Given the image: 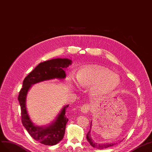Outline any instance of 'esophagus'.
<instances>
[{"label":"esophagus","instance_id":"obj_1","mask_svg":"<svg viewBox=\"0 0 152 152\" xmlns=\"http://www.w3.org/2000/svg\"><path fill=\"white\" fill-rule=\"evenodd\" d=\"M90 110V106L88 104H84L81 106L80 111L82 113L85 114Z\"/></svg>","mask_w":152,"mask_h":152}]
</instances>
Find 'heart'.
Wrapping results in <instances>:
<instances>
[{
    "label": "heart",
    "instance_id": "1",
    "mask_svg": "<svg viewBox=\"0 0 152 152\" xmlns=\"http://www.w3.org/2000/svg\"><path fill=\"white\" fill-rule=\"evenodd\" d=\"M76 83L83 88H92L91 94L94 97L111 93L120 84V77L111 71L101 66H90L80 69L76 75ZM67 84L75 87L74 81L69 78Z\"/></svg>",
    "mask_w": 152,
    "mask_h": 152
}]
</instances>
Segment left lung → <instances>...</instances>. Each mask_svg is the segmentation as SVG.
<instances>
[{"label": "left lung", "instance_id": "8db88e82", "mask_svg": "<svg viewBox=\"0 0 152 152\" xmlns=\"http://www.w3.org/2000/svg\"><path fill=\"white\" fill-rule=\"evenodd\" d=\"M92 122H91L90 123V131L89 132L86 134V139H87V141L90 142V145L93 146L94 148H95L97 149H104L109 148L110 146H113L116 143H105V144H99L97 143L96 142H95L93 139L92 137V136H91V129H92Z\"/></svg>", "mask_w": 152, "mask_h": 152}]
</instances>
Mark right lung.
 Here are the masks:
<instances>
[{
    "label": "right lung",
    "instance_id": "add662e5",
    "mask_svg": "<svg viewBox=\"0 0 152 152\" xmlns=\"http://www.w3.org/2000/svg\"><path fill=\"white\" fill-rule=\"evenodd\" d=\"M71 64L72 60L66 58L47 60L37 65L23 81V87L20 90L18 98L21 107V122L31 137L41 144L53 146L62 140L68 122L66 110L69 105L63 106L55 120L50 124L37 125L32 122L28 115L26 104L27 94L34 84L55 79L64 80L66 77L64 69Z\"/></svg>",
    "mask_w": 152,
    "mask_h": 152
}]
</instances>
